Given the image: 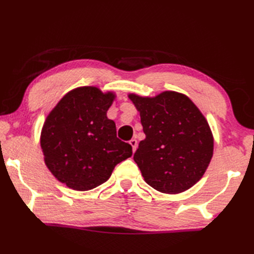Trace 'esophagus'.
<instances>
[{"mask_svg":"<svg viewBox=\"0 0 254 254\" xmlns=\"http://www.w3.org/2000/svg\"><path fill=\"white\" fill-rule=\"evenodd\" d=\"M130 144H131V146H132L133 152H135L136 148H137V141H136V139L135 138H132L131 141H130Z\"/></svg>","mask_w":254,"mask_h":254,"instance_id":"esophagus-1","label":"esophagus"}]
</instances>
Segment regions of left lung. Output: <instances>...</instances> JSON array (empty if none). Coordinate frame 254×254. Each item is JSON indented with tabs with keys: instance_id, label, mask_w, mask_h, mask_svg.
<instances>
[{
	"instance_id": "left-lung-1",
	"label": "left lung",
	"mask_w": 254,
	"mask_h": 254,
	"mask_svg": "<svg viewBox=\"0 0 254 254\" xmlns=\"http://www.w3.org/2000/svg\"><path fill=\"white\" fill-rule=\"evenodd\" d=\"M127 96L139 112L146 135L133 157L145 182L166 194L189 190L203 177L213 157V133L203 113L188 96L177 91Z\"/></svg>"
}]
</instances>
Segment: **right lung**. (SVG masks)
<instances>
[{
  "label": "right lung",
  "mask_w": 254,
  "mask_h": 254,
  "mask_svg": "<svg viewBox=\"0 0 254 254\" xmlns=\"http://www.w3.org/2000/svg\"><path fill=\"white\" fill-rule=\"evenodd\" d=\"M113 91L95 86L74 88L46 118L40 135L45 164L75 191H88L109 179L115 167L132 156V146L117 137L107 111Z\"/></svg>",
  "instance_id": "obj_1"
}]
</instances>
